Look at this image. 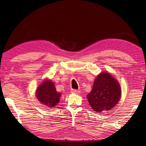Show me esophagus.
<instances>
[{"mask_svg": "<svg viewBox=\"0 0 146 146\" xmlns=\"http://www.w3.org/2000/svg\"><path fill=\"white\" fill-rule=\"evenodd\" d=\"M79 92H80V91H79L77 90H74V89L71 90V92H72V93H74V94H78V93H79Z\"/></svg>", "mask_w": 146, "mask_h": 146, "instance_id": "esophagus-1", "label": "esophagus"}]
</instances>
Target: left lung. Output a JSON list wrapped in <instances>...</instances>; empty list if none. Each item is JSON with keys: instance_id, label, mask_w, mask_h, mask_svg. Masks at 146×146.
Wrapping results in <instances>:
<instances>
[{"instance_id": "left-lung-1", "label": "left lung", "mask_w": 146, "mask_h": 146, "mask_svg": "<svg viewBox=\"0 0 146 146\" xmlns=\"http://www.w3.org/2000/svg\"><path fill=\"white\" fill-rule=\"evenodd\" d=\"M121 94L119 83L111 75L103 72L96 78L87 98L92 110L101 113L112 109L120 99Z\"/></svg>"}]
</instances>
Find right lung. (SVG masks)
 <instances>
[{
	"label": "right lung",
	"mask_w": 146,
	"mask_h": 146,
	"mask_svg": "<svg viewBox=\"0 0 146 146\" xmlns=\"http://www.w3.org/2000/svg\"><path fill=\"white\" fill-rule=\"evenodd\" d=\"M61 93L56 92L54 84L50 80L43 82L36 91V97L39 102L48 108L54 107L59 102Z\"/></svg>",
	"instance_id": "obj_1"
}]
</instances>
